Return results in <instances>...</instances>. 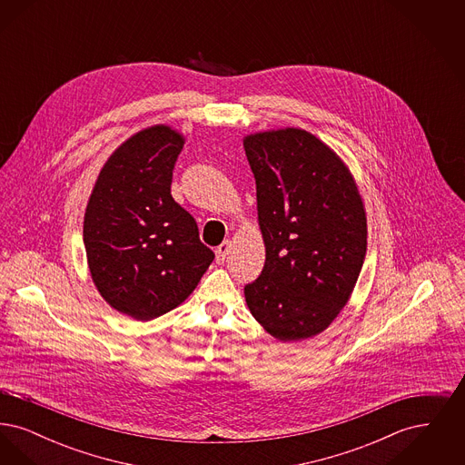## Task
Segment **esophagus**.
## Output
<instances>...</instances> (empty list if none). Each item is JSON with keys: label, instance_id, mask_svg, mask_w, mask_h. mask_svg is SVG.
<instances>
[{"label": "esophagus", "instance_id": "obj_1", "mask_svg": "<svg viewBox=\"0 0 465 465\" xmlns=\"http://www.w3.org/2000/svg\"><path fill=\"white\" fill-rule=\"evenodd\" d=\"M230 247H232L230 241H224L222 245H218V249H216V258H218V262H220V263H223V262H224V258L228 256Z\"/></svg>", "mask_w": 465, "mask_h": 465}]
</instances>
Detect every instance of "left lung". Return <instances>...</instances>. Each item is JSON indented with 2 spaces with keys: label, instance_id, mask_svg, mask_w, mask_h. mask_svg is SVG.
Listing matches in <instances>:
<instances>
[{
  "label": "left lung",
  "instance_id": "8db88e82",
  "mask_svg": "<svg viewBox=\"0 0 465 465\" xmlns=\"http://www.w3.org/2000/svg\"><path fill=\"white\" fill-rule=\"evenodd\" d=\"M265 266L243 288L252 317L294 341L324 331L351 298L366 256V214L343 162L315 135H247Z\"/></svg>",
  "mask_w": 465,
  "mask_h": 465
}]
</instances>
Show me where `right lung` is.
I'll return each instance as SVG.
<instances>
[{
  "label": "right lung",
  "instance_id": "obj_1",
  "mask_svg": "<svg viewBox=\"0 0 465 465\" xmlns=\"http://www.w3.org/2000/svg\"><path fill=\"white\" fill-rule=\"evenodd\" d=\"M183 135L165 125L127 139L90 195L84 243L90 273L113 309L150 321L197 288L214 252L195 218L171 195Z\"/></svg>",
  "mask_w": 465,
  "mask_h": 465
}]
</instances>
